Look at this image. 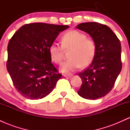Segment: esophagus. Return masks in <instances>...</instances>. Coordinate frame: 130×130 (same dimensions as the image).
Listing matches in <instances>:
<instances>
[{
  "label": "esophagus",
  "mask_w": 130,
  "mask_h": 130,
  "mask_svg": "<svg viewBox=\"0 0 130 130\" xmlns=\"http://www.w3.org/2000/svg\"><path fill=\"white\" fill-rule=\"evenodd\" d=\"M63 76L64 77H71L73 75L72 74H63Z\"/></svg>",
  "instance_id": "1"
}]
</instances>
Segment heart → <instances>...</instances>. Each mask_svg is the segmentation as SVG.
Masks as SVG:
<instances>
[{
    "mask_svg": "<svg viewBox=\"0 0 130 130\" xmlns=\"http://www.w3.org/2000/svg\"><path fill=\"white\" fill-rule=\"evenodd\" d=\"M71 49L69 58L62 64L60 69L63 73L74 71L80 67L87 66L93 60L96 51L95 43L92 39L86 37L83 33L71 30L62 37V45L53 43L50 47L52 60L60 63L63 59V50Z\"/></svg>",
    "mask_w": 130,
    "mask_h": 130,
    "instance_id": "1",
    "label": "heart"
}]
</instances>
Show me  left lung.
<instances>
[{"mask_svg":"<svg viewBox=\"0 0 130 130\" xmlns=\"http://www.w3.org/2000/svg\"><path fill=\"white\" fill-rule=\"evenodd\" d=\"M90 35L96 51L87 68L78 73L83 84L77 93L87 100H96L112 89L122 70L121 44L109 27L98 22H85L76 26Z\"/></svg>","mask_w":130,"mask_h":130,"instance_id":"1","label":"left lung"}]
</instances>
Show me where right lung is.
Here are the masks:
<instances>
[{
    "label": "right lung",
    "mask_w": 130,
    "mask_h": 130,
    "mask_svg": "<svg viewBox=\"0 0 130 130\" xmlns=\"http://www.w3.org/2000/svg\"><path fill=\"white\" fill-rule=\"evenodd\" d=\"M68 26L32 23L13 35L8 44L7 68L18 92L27 99H41L62 77L51 62L50 47Z\"/></svg>",
    "instance_id": "obj_1"
}]
</instances>
